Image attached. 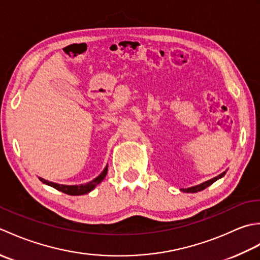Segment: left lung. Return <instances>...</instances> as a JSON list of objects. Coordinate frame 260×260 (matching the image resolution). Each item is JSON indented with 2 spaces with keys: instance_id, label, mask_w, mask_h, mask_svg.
Here are the masks:
<instances>
[{
  "instance_id": "8db88e82",
  "label": "left lung",
  "mask_w": 260,
  "mask_h": 260,
  "mask_svg": "<svg viewBox=\"0 0 260 260\" xmlns=\"http://www.w3.org/2000/svg\"><path fill=\"white\" fill-rule=\"evenodd\" d=\"M224 174H225V172L221 173V174L218 175V176H215V178H213V179H211V180H209V181H207V182H203V183L199 184V185H196V186L189 187V189H181V191L186 192V193H196V192H199V191H202V190L206 189V187H208L209 185H211L212 183H214V182L217 181L218 179L222 178V176H223Z\"/></svg>"
}]
</instances>
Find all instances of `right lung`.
Wrapping results in <instances>:
<instances>
[{
    "mask_svg": "<svg viewBox=\"0 0 260 260\" xmlns=\"http://www.w3.org/2000/svg\"><path fill=\"white\" fill-rule=\"evenodd\" d=\"M107 167L105 168V170L102 172L101 175H98L96 179H93L92 181L88 182L86 184H80V185H63V184H58V183H53V182H49L42 178H39L42 183H45L47 185H50L54 189H57L58 191H61L66 194L68 196H82L86 194V193L90 192L91 190L95 189V186H97L101 182L105 179V176L107 174Z\"/></svg>",
    "mask_w": 260,
    "mask_h": 260,
    "instance_id": "add662e5",
    "label": "right lung"
}]
</instances>
